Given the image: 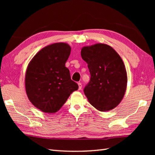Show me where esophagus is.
Returning <instances> with one entry per match:
<instances>
[{"mask_svg": "<svg viewBox=\"0 0 155 155\" xmlns=\"http://www.w3.org/2000/svg\"><path fill=\"white\" fill-rule=\"evenodd\" d=\"M78 90H81L82 88V84L81 83H78Z\"/></svg>", "mask_w": 155, "mask_h": 155, "instance_id": "esophagus-1", "label": "esophagus"}]
</instances>
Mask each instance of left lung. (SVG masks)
Masks as SVG:
<instances>
[{"instance_id":"8db88e82","label":"left lung","mask_w":155,"mask_h":155,"mask_svg":"<svg viewBox=\"0 0 155 155\" xmlns=\"http://www.w3.org/2000/svg\"><path fill=\"white\" fill-rule=\"evenodd\" d=\"M82 58L88 64L91 80L84 93L91 105L101 112L117 107L127 86L124 62L110 46L97 43L81 49Z\"/></svg>"}]
</instances>
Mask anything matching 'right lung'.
<instances>
[{"label": "right lung", "mask_w": 155, "mask_h": 155, "mask_svg": "<svg viewBox=\"0 0 155 155\" xmlns=\"http://www.w3.org/2000/svg\"><path fill=\"white\" fill-rule=\"evenodd\" d=\"M71 51L67 43L51 44L39 51L28 64L26 93L31 103L43 113H57L72 92L78 90L65 67Z\"/></svg>", "instance_id": "right-lung-1"}]
</instances>
